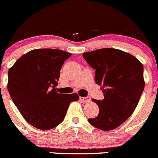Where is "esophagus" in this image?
<instances>
[{"label":"esophagus","instance_id":"obj_1","mask_svg":"<svg viewBox=\"0 0 158 158\" xmlns=\"http://www.w3.org/2000/svg\"><path fill=\"white\" fill-rule=\"evenodd\" d=\"M79 99H80V100L83 101L84 102H88L90 101V98L89 96H87V97H82V96H80Z\"/></svg>","mask_w":158,"mask_h":158}]
</instances>
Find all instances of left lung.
I'll return each instance as SVG.
<instances>
[{
    "label": "left lung",
    "instance_id": "obj_1",
    "mask_svg": "<svg viewBox=\"0 0 158 158\" xmlns=\"http://www.w3.org/2000/svg\"><path fill=\"white\" fill-rule=\"evenodd\" d=\"M82 56L96 69L95 80L104 94L102 100L93 99L99 112L89 123L101 131L116 129L138 104L145 85L143 64L133 55L116 48H100Z\"/></svg>",
    "mask_w": 158,
    "mask_h": 158
}]
</instances>
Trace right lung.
Instances as JSON below:
<instances>
[{"instance_id": "obj_1", "label": "right lung", "mask_w": 158, "mask_h": 158, "mask_svg": "<svg viewBox=\"0 0 158 158\" xmlns=\"http://www.w3.org/2000/svg\"><path fill=\"white\" fill-rule=\"evenodd\" d=\"M71 53L52 48L34 49L23 55L8 71L7 89L24 120L48 131L62 122L77 93L62 94L56 86L64 62Z\"/></svg>"}]
</instances>
